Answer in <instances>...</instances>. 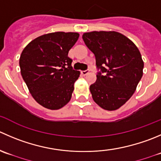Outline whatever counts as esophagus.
<instances>
[{
    "mask_svg": "<svg viewBox=\"0 0 161 161\" xmlns=\"http://www.w3.org/2000/svg\"><path fill=\"white\" fill-rule=\"evenodd\" d=\"M89 73H90V70H89V69L81 71V74H82V75H88Z\"/></svg>",
    "mask_w": 161,
    "mask_h": 161,
    "instance_id": "esophagus-1",
    "label": "esophagus"
}]
</instances>
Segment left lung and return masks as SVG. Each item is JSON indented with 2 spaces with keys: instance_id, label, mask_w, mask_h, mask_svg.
I'll return each mask as SVG.
<instances>
[{
  "instance_id": "left-lung-1",
  "label": "left lung",
  "mask_w": 161,
  "mask_h": 161,
  "mask_svg": "<svg viewBox=\"0 0 161 161\" xmlns=\"http://www.w3.org/2000/svg\"><path fill=\"white\" fill-rule=\"evenodd\" d=\"M99 71L90 86L93 101L105 110H116L135 93L143 75L141 53L128 37L115 31L84 33Z\"/></svg>"
}]
</instances>
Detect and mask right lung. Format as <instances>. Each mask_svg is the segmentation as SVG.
Masks as SVG:
<instances>
[{
  "mask_svg": "<svg viewBox=\"0 0 161 161\" xmlns=\"http://www.w3.org/2000/svg\"><path fill=\"white\" fill-rule=\"evenodd\" d=\"M79 34L54 32L31 41L22 52V77L34 99L43 107L57 110L68 104L80 72L73 69L68 52Z\"/></svg>",
  "mask_w": 161,
  "mask_h": 161,
  "instance_id": "obj_1",
  "label": "right lung"
}]
</instances>
